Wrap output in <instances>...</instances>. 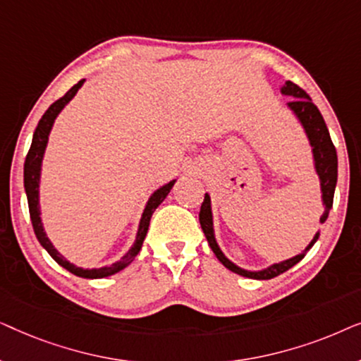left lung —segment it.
<instances>
[{"mask_svg":"<svg viewBox=\"0 0 361 361\" xmlns=\"http://www.w3.org/2000/svg\"><path fill=\"white\" fill-rule=\"evenodd\" d=\"M281 92L284 95L293 97L294 100H290L288 103V106L295 113V116L299 118V121L302 123L305 133H307V137L310 141V146H312V152H314V161H315V171L320 177V187H322V200L325 205V212L324 215L320 216V221L327 220L329 212L334 205V192H335V185H337V151H335V146L332 140H330V133L327 130V125H325L324 116L320 115L319 108L314 105L310 97L305 93L302 88L299 85H295L293 82H286V85L281 88ZM199 220H200V226L204 230L205 238L209 241L212 251H214L216 258L225 268H228L233 273L245 276V278H251V279H271L276 278V276L283 274L284 271H288L289 268H293L294 264H298L300 259L307 255V250L312 246L315 241L319 238V233L314 236V240L310 241V245L305 248L304 253H300L294 258L281 261V263H276L269 268H266L263 271H246L241 269L238 266L231 263V261L226 258V256L221 253V250L216 245L215 236H214V224H212V209H210V197L205 194V199L202 202L200 207V214H199Z\"/></svg>","mask_w":361,"mask_h":361,"instance_id":"left-lung-1","label":"left lung"}]
</instances>
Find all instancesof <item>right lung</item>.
<instances>
[{
    "instance_id": "add662e5",
    "label": "right lung",
    "mask_w": 361,
    "mask_h": 361,
    "mask_svg": "<svg viewBox=\"0 0 361 361\" xmlns=\"http://www.w3.org/2000/svg\"><path fill=\"white\" fill-rule=\"evenodd\" d=\"M83 82L85 80H80L78 83H75V85H73L71 90L66 93V95L59 98L57 102H54L52 105L47 108V111L44 113L41 120H39L37 128H36V131H34V136H32L31 147H29L26 161H24V189H26V195H27L29 215H31L32 228H34V233H36V236H37L39 243H41L44 248L47 250V253L51 255L52 258L62 266V268L71 271L72 274L80 276V278H87V279H98V278H106V276L115 274V273H118V271L125 269L126 266H130L133 263V259L136 258L137 253H140L142 241H145V238H146L152 214H154V210L161 205V202L166 199L167 194H169L176 180H171L169 184L162 185L161 189H157L154 194L151 195V199H149V202H147L145 212H142L135 245H133V248L128 251V253L123 256L118 263L111 264V266H105V268H100V269H82V268H77V266L71 264L62 255L57 253V250L54 248L42 228L41 210H39V176H41V164H42L44 151H46L47 137H49V133H51V128L54 125V120H56L62 108L72 100L73 95L78 92V88L83 85Z\"/></svg>"
}]
</instances>
